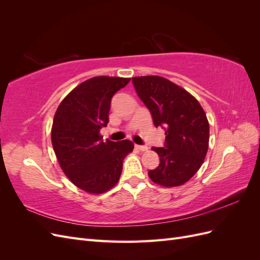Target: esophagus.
Instances as JSON below:
<instances>
[{"mask_svg": "<svg viewBox=\"0 0 260 260\" xmlns=\"http://www.w3.org/2000/svg\"><path fill=\"white\" fill-rule=\"evenodd\" d=\"M136 148L139 149V151H146L147 146H146V145H139V144H136Z\"/></svg>", "mask_w": 260, "mask_h": 260, "instance_id": "obj_1", "label": "esophagus"}]
</instances>
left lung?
Instances as JSON below:
<instances>
[{"mask_svg":"<svg viewBox=\"0 0 260 260\" xmlns=\"http://www.w3.org/2000/svg\"><path fill=\"white\" fill-rule=\"evenodd\" d=\"M132 83L154 125L166 135L162 147H152L159 156V165L148 171L149 178L167 187L185 183L201 168L208 149L205 112L190 93L162 77H135Z\"/></svg>","mask_w":260,"mask_h":260,"instance_id":"left-lung-1","label":"left lung"}]
</instances>
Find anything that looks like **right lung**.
<instances>
[{
  "label": "right lung",
  "instance_id": "right-lung-1",
  "mask_svg": "<svg viewBox=\"0 0 260 260\" xmlns=\"http://www.w3.org/2000/svg\"><path fill=\"white\" fill-rule=\"evenodd\" d=\"M129 78L94 77L61 101L54 116L52 144L62 171L81 190L100 194L120 178L122 161L133 149L129 140L103 141L101 128L108 123L114 94Z\"/></svg>",
  "mask_w": 260,
  "mask_h": 260
}]
</instances>
